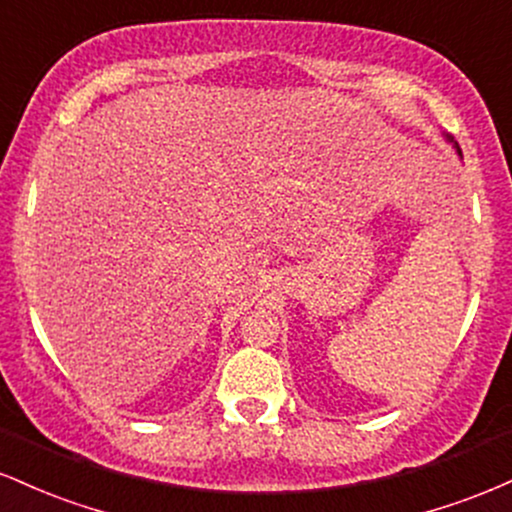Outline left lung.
Listing matches in <instances>:
<instances>
[{
  "instance_id": "obj_1",
  "label": "left lung",
  "mask_w": 512,
  "mask_h": 512,
  "mask_svg": "<svg viewBox=\"0 0 512 512\" xmlns=\"http://www.w3.org/2000/svg\"><path fill=\"white\" fill-rule=\"evenodd\" d=\"M445 139H448V142L452 144V149H455V151H457V156H460V158H462V151H460V146H457V142H455V139H452V137H450V134H445Z\"/></svg>"
}]
</instances>
